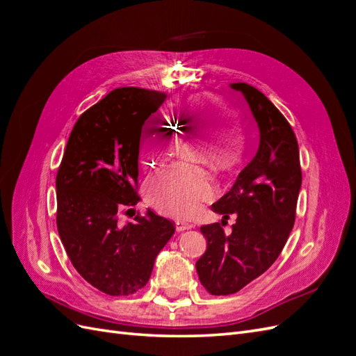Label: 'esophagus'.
I'll use <instances>...</instances> for the list:
<instances>
[{
  "label": "esophagus",
  "mask_w": 356,
  "mask_h": 356,
  "mask_svg": "<svg viewBox=\"0 0 356 356\" xmlns=\"http://www.w3.org/2000/svg\"><path fill=\"white\" fill-rule=\"evenodd\" d=\"M175 227L178 232H184V230H188L193 227V224L188 222V221H184V220H177L175 221Z\"/></svg>",
  "instance_id": "1"
}]
</instances>
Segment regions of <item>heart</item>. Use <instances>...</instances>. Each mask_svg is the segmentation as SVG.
<instances>
[{
	"mask_svg": "<svg viewBox=\"0 0 356 356\" xmlns=\"http://www.w3.org/2000/svg\"><path fill=\"white\" fill-rule=\"evenodd\" d=\"M238 122V113L213 95L190 98L177 117L178 127L202 138L196 159L207 161L218 175L238 170L248 153V135ZM181 147L179 138L168 127L157 126L139 152V165L152 169L174 156ZM212 193L209 175L200 168L175 165L149 177L144 186L147 202L172 217H190Z\"/></svg>",
	"mask_w": 356,
	"mask_h": 356,
	"instance_id": "heart-1",
	"label": "heart"
}]
</instances>
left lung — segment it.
<instances>
[{
	"label": "left lung",
	"mask_w": 356,
	"mask_h": 356,
	"mask_svg": "<svg viewBox=\"0 0 356 356\" xmlns=\"http://www.w3.org/2000/svg\"><path fill=\"white\" fill-rule=\"evenodd\" d=\"M232 88L243 93L260 127V147L229 193L212 209L236 222L225 235L222 224L202 225L208 248L196 263L204 289L212 296L241 291L270 267L294 227L301 166L297 138L284 114L246 83Z\"/></svg>",
	"instance_id": "left-lung-1"
}]
</instances>
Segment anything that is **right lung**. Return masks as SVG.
Segmentation results:
<instances>
[{
    "label": "right lung",
    "instance_id": "right-lung-1",
    "mask_svg": "<svg viewBox=\"0 0 356 356\" xmlns=\"http://www.w3.org/2000/svg\"><path fill=\"white\" fill-rule=\"evenodd\" d=\"M165 92L118 88L75 122L56 174V225L72 266L102 293L131 296L144 288L175 222L135 207L141 129L166 99ZM131 211V209H127Z\"/></svg>",
    "mask_w": 356,
    "mask_h": 356
}]
</instances>
